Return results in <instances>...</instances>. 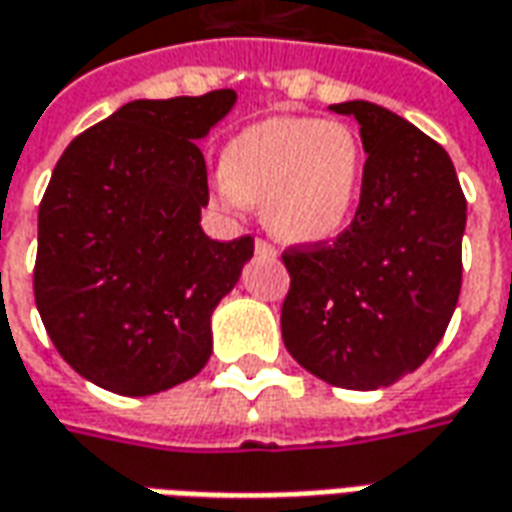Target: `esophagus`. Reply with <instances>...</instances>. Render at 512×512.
Here are the masks:
<instances>
[{
	"label": "esophagus",
	"instance_id": "1",
	"mask_svg": "<svg viewBox=\"0 0 512 512\" xmlns=\"http://www.w3.org/2000/svg\"><path fill=\"white\" fill-rule=\"evenodd\" d=\"M255 252L260 257H277V249L268 244V241H263V238H257L255 241Z\"/></svg>",
	"mask_w": 512,
	"mask_h": 512
}]
</instances>
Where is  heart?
<instances>
[{
	"label": "heart",
	"instance_id": "1",
	"mask_svg": "<svg viewBox=\"0 0 512 512\" xmlns=\"http://www.w3.org/2000/svg\"><path fill=\"white\" fill-rule=\"evenodd\" d=\"M363 141L346 121L271 116L221 152L224 207L260 205L285 244H327L352 221L363 191Z\"/></svg>",
	"mask_w": 512,
	"mask_h": 512
}]
</instances>
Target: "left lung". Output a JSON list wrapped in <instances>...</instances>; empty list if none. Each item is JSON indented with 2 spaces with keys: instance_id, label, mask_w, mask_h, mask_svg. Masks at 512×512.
<instances>
[{
  "instance_id": "left-lung-1",
  "label": "left lung",
  "mask_w": 512,
  "mask_h": 512,
  "mask_svg": "<svg viewBox=\"0 0 512 512\" xmlns=\"http://www.w3.org/2000/svg\"><path fill=\"white\" fill-rule=\"evenodd\" d=\"M330 110L360 124L363 191L335 244L282 255V341L318 380L377 391L416 371L449 327L466 196L452 157L410 121L363 99Z\"/></svg>"
}]
</instances>
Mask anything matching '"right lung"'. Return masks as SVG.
Here are the masks:
<instances>
[{"label":"right lung","mask_w":512,"mask_h":512,"mask_svg":"<svg viewBox=\"0 0 512 512\" xmlns=\"http://www.w3.org/2000/svg\"><path fill=\"white\" fill-rule=\"evenodd\" d=\"M238 94L135 99L77 135L38 207L35 305L60 357L121 396L196 377L255 241L207 238V138Z\"/></svg>","instance_id":"add662e5"}]
</instances>
